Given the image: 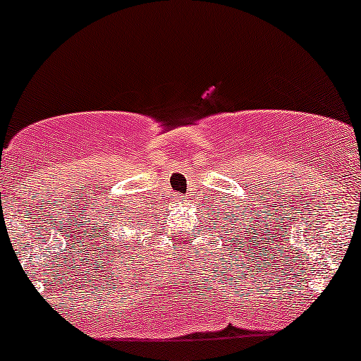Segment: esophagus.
Returning a JSON list of instances; mask_svg holds the SVG:
<instances>
[{"label": "esophagus", "instance_id": "1", "mask_svg": "<svg viewBox=\"0 0 361 361\" xmlns=\"http://www.w3.org/2000/svg\"><path fill=\"white\" fill-rule=\"evenodd\" d=\"M177 201H184V197H180V196H179V197H177Z\"/></svg>", "mask_w": 361, "mask_h": 361}]
</instances>
